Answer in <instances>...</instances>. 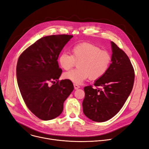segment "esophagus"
Segmentation results:
<instances>
[{
  "mask_svg": "<svg viewBox=\"0 0 149 149\" xmlns=\"http://www.w3.org/2000/svg\"><path fill=\"white\" fill-rule=\"evenodd\" d=\"M74 88L75 89H78L79 88H80V86H79L77 84H74Z\"/></svg>",
  "mask_w": 149,
  "mask_h": 149,
  "instance_id": "esophagus-1",
  "label": "esophagus"
}]
</instances>
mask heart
<instances>
[{
  "label": "heart",
  "mask_w": 149,
  "mask_h": 149,
  "mask_svg": "<svg viewBox=\"0 0 149 149\" xmlns=\"http://www.w3.org/2000/svg\"><path fill=\"white\" fill-rule=\"evenodd\" d=\"M58 61L65 70L71 69L78 62V68L64 73L63 77L75 84H81L89 77L92 80L102 77L110 68L112 55L98 46L83 42L72 47L71 55L66 52L60 54Z\"/></svg>",
  "instance_id": "1"
}]
</instances>
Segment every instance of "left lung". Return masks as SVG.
I'll use <instances>...</instances> for the list:
<instances>
[{"label":"left lung","instance_id":"left-lung-1","mask_svg":"<svg viewBox=\"0 0 149 149\" xmlns=\"http://www.w3.org/2000/svg\"><path fill=\"white\" fill-rule=\"evenodd\" d=\"M112 63L107 72L93 85L103 88L93 89L92 86L84 88L83 101L84 115L96 122L112 118L124 104L134 86V69L125 52L112 42Z\"/></svg>","mask_w":149,"mask_h":149}]
</instances>
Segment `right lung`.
Returning a JSON list of instances; mask_svg holds the SVG:
<instances>
[{"instance_id": "1", "label": "right lung", "mask_w": 149, "mask_h": 149, "mask_svg": "<svg viewBox=\"0 0 149 149\" xmlns=\"http://www.w3.org/2000/svg\"><path fill=\"white\" fill-rule=\"evenodd\" d=\"M72 37L61 34L42 37L18 59L17 80L22 97L29 111L40 120H50L59 116L65 101L74 90L72 81L58 80L62 70L57 61Z\"/></svg>"}]
</instances>
